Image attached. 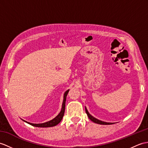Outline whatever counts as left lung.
I'll list each match as a JSON object with an SVG mask.
<instances>
[{
	"mask_svg": "<svg viewBox=\"0 0 148 148\" xmlns=\"http://www.w3.org/2000/svg\"><path fill=\"white\" fill-rule=\"evenodd\" d=\"M85 110H86V114L88 115V116L89 117L91 121H92L93 122L96 123H98V124H101V125H111L113 123H110V122H103L101 121H99V120L95 118L94 116H92L90 114V113L88 112L87 108L85 107Z\"/></svg>",
	"mask_w": 148,
	"mask_h": 148,
	"instance_id": "left-lung-1",
	"label": "left lung"
}]
</instances>
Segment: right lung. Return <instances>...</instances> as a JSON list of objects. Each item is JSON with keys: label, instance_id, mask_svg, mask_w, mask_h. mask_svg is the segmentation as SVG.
Segmentation results:
<instances>
[{"label": "right lung", "instance_id": "obj_1", "mask_svg": "<svg viewBox=\"0 0 148 148\" xmlns=\"http://www.w3.org/2000/svg\"><path fill=\"white\" fill-rule=\"evenodd\" d=\"M69 91V90H67L64 93L62 106V110H61L60 112L58 113V115L56 116V117H55L53 119L51 120V121H50L49 122L42 123H32L30 122H27L25 121H24V120H23V121L27 123H29V124H30V125H32L34 127H53V126L57 125L58 123H59L61 122L62 119V118H63V116L64 115L65 107H66V101L67 95L68 94Z\"/></svg>", "mask_w": 148, "mask_h": 148}]
</instances>
